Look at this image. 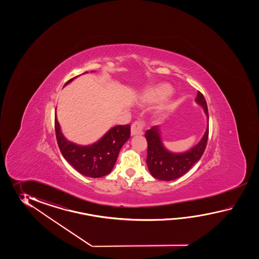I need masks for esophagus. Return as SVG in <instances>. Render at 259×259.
<instances>
[{
    "instance_id": "esophagus-1",
    "label": "esophagus",
    "mask_w": 259,
    "mask_h": 259,
    "mask_svg": "<svg viewBox=\"0 0 259 259\" xmlns=\"http://www.w3.org/2000/svg\"><path fill=\"white\" fill-rule=\"evenodd\" d=\"M146 124L143 120H136L132 125V135H143Z\"/></svg>"
}]
</instances>
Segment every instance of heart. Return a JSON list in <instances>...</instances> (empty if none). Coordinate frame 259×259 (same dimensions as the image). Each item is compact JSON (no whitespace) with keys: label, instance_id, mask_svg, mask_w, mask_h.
Here are the masks:
<instances>
[{"label":"heart","instance_id":"obj_1","mask_svg":"<svg viewBox=\"0 0 259 259\" xmlns=\"http://www.w3.org/2000/svg\"><path fill=\"white\" fill-rule=\"evenodd\" d=\"M171 89L167 84H160L155 88L149 90L147 93L143 95V100L145 104H155L160 101L165 99L166 96L170 94Z\"/></svg>","mask_w":259,"mask_h":259}]
</instances>
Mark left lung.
Segmentation results:
<instances>
[{
  "label": "left lung",
  "mask_w": 259,
  "mask_h": 259,
  "mask_svg": "<svg viewBox=\"0 0 259 259\" xmlns=\"http://www.w3.org/2000/svg\"><path fill=\"white\" fill-rule=\"evenodd\" d=\"M195 101L204 107L208 117L206 101L202 93L198 92ZM209 126L207 125L204 137L193 149L183 154H173L165 150L160 138L159 127L154 126L145 132L147 140V165L152 176L160 181H173L183 176L190 170L204 154L207 144Z\"/></svg>",
  "instance_id": "left-lung-1"
}]
</instances>
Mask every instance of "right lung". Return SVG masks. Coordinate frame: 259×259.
<instances>
[{"label": "right lung", "instance_id": "right-lung-1", "mask_svg": "<svg viewBox=\"0 0 259 259\" xmlns=\"http://www.w3.org/2000/svg\"><path fill=\"white\" fill-rule=\"evenodd\" d=\"M55 128L58 147L64 158L80 174L91 178H100L110 173L120 149L131 137V126L128 124L118 125L112 127L99 142L93 145L80 146L63 136L56 116Z\"/></svg>", "mask_w": 259, "mask_h": 259}]
</instances>
